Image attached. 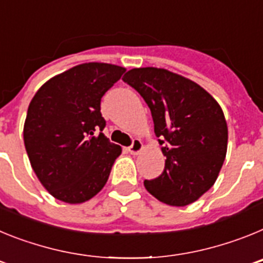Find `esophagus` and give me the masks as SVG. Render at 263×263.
I'll return each mask as SVG.
<instances>
[{
    "mask_svg": "<svg viewBox=\"0 0 263 263\" xmlns=\"http://www.w3.org/2000/svg\"><path fill=\"white\" fill-rule=\"evenodd\" d=\"M142 148H143L142 142H141L139 139H134L133 143H132V146H130V147H129V152H130V154L137 155V154H138V153L142 152Z\"/></svg>",
    "mask_w": 263,
    "mask_h": 263,
    "instance_id": "obj_1",
    "label": "esophagus"
}]
</instances>
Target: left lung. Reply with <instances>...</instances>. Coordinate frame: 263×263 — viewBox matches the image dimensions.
Masks as SVG:
<instances>
[{
    "mask_svg": "<svg viewBox=\"0 0 263 263\" xmlns=\"http://www.w3.org/2000/svg\"><path fill=\"white\" fill-rule=\"evenodd\" d=\"M122 80L152 110L155 136L166 157L163 173L143 182L146 190L168 205L194 203L215 184L227 155L228 126L221 106L195 81L164 68H133Z\"/></svg>",
    "mask_w": 263,
    "mask_h": 263,
    "instance_id": "1",
    "label": "left lung"
}]
</instances>
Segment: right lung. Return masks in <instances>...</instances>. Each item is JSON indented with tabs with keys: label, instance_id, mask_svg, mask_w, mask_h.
<instances>
[{
	"label": "right lung",
	"instance_id": "obj_1",
	"mask_svg": "<svg viewBox=\"0 0 263 263\" xmlns=\"http://www.w3.org/2000/svg\"><path fill=\"white\" fill-rule=\"evenodd\" d=\"M124 67L84 63L46 81L32 97L23 126L30 163L55 199L80 204L99 194L121 146L103 132L101 97Z\"/></svg>",
	"mask_w": 263,
	"mask_h": 263
}]
</instances>
